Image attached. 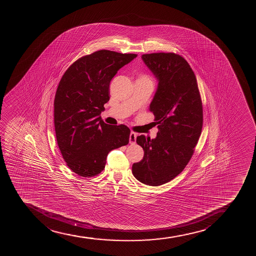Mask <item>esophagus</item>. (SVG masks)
I'll return each mask as SVG.
<instances>
[{"instance_id":"1","label":"esophagus","mask_w":256,"mask_h":256,"mask_svg":"<svg viewBox=\"0 0 256 256\" xmlns=\"http://www.w3.org/2000/svg\"><path fill=\"white\" fill-rule=\"evenodd\" d=\"M136 139V134L135 132H130V144H135Z\"/></svg>"}]
</instances>
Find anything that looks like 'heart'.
Listing matches in <instances>:
<instances>
[{"label": "heart", "instance_id": "1", "mask_svg": "<svg viewBox=\"0 0 256 256\" xmlns=\"http://www.w3.org/2000/svg\"><path fill=\"white\" fill-rule=\"evenodd\" d=\"M141 78H142V80H150V78H148V76H146V75H144V76H142Z\"/></svg>", "mask_w": 256, "mask_h": 256}]
</instances>
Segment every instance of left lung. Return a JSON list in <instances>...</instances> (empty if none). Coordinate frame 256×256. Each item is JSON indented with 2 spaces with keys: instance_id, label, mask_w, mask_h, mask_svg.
<instances>
[{
  "instance_id": "obj_1",
  "label": "left lung",
  "mask_w": 256,
  "mask_h": 256,
  "mask_svg": "<svg viewBox=\"0 0 256 256\" xmlns=\"http://www.w3.org/2000/svg\"><path fill=\"white\" fill-rule=\"evenodd\" d=\"M142 59L158 80L150 110L159 132L156 138H136L144 156L132 164V174L144 184L159 186L182 172L193 156L202 129V103L194 72L182 56L154 53Z\"/></svg>"
}]
</instances>
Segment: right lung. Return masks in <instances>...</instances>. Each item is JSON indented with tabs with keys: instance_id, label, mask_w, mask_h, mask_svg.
I'll use <instances>...</instances> for the list:
<instances>
[{
	"instance_id": "right-lung-1",
	"label": "right lung",
	"mask_w": 256,
	"mask_h": 256,
	"mask_svg": "<svg viewBox=\"0 0 256 256\" xmlns=\"http://www.w3.org/2000/svg\"><path fill=\"white\" fill-rule=\"evenodd\" d=\"M136 56L99 50L74 62L60 81L54 102L56 140L68 168L80 176L100 174L109 152L129 142L126 126H109L100 114L112 78Z\"/></svg>"
}]
</instances>
